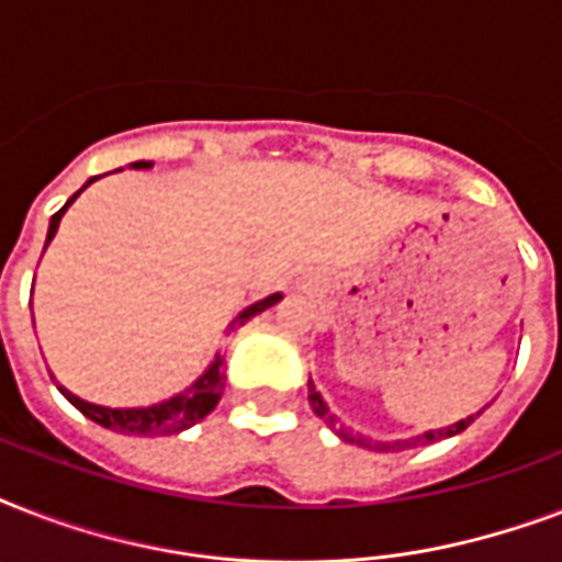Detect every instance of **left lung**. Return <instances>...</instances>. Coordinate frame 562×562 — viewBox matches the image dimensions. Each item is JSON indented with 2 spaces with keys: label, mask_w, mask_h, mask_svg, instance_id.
<instances>
[{
  "label": "left lung",
  "mask_w": 562,
  "mask_h": 562,
  "mask_svg": "<svg viewBox=\"0 0 562 562\" xmlns=\"http://www.w3.org/2000/svg\"><path fill=\"white\" fill-rule=\"evenodd\" d=\"M308 405H312V411H315L317 417L324 419L326 426L333 428L335 435L341 437V440H347V443H356L361 446V449H373V452H402V449H414V446H426V443H435V440H443V437H452V435H461L463 428L470 426L472 419L479 417H467V419H458V423H452V426H446V428H431V431H423V435L417 437H408V440H393V443H387V440H370V437H361L356 435V431H350V428H344L341 423H338V417H335L333 411H329V405L324 402V396L317 393V387L312 384V379H308Z\"/></svg>",
  "instance_id": "1"
}]
</instances>
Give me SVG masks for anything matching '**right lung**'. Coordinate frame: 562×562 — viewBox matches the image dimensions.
Segmentation results:
<instances>
[{"label": "right lung", "mask_w": 562, "mask_h": 562, "mask_svg": "<svg viewBox=\"0 0 562 562\" xmlns=\"http://www.w3.org/2000/svg\"><path fill=\"white\" fill-rule=\"evenodd\" d=\"M151 166H154L151 160L131 162V169H151ZM95 180L99 178L87 180V183H83V187L78 189V192H75L72 198H69V201L55 212V215H52V221H48V233H46V247L48 241L55 238L57 227H60V218H64V212L69 210L75 198L90 187V183H95ZM280 300H282L280 291H277V294H268L265 300H256V303L241 308V312L229 321L227 329L233 333V329H238V326H245L250 317L265 312V308H271L273 303H280ZM224 379H227V375H224V356L215 352V359L210 361V368L203 370V373L189 384L187 391L175 393V396H169V400L154 402V405H145V408H110V405H95V402H87L81 400V396H75L72 391H66L64 384H57V391L64 393L66 400L72 402L83 417H90L92 423H99V426L110 428V431H119V435H136V437H162V435H180V431L192 428L194 423H201V419L206 417L215 405H218L221 391H224Z\"/></svg>", "instance_id": "right-lung-1"}]
</instances>
